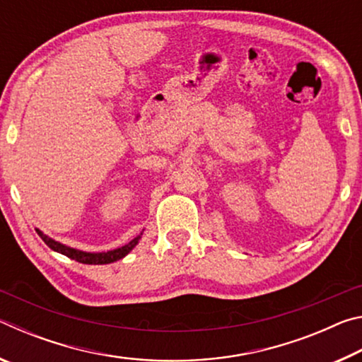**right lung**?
Wrapping results in <instances>:
<instances>
[{
	"label": "right lung",
	"mask_w": 362,
	"mask_h": 362,
	"mask_svg": "<svg viewBox=\"0 0 362 362\" xmlns=\"http://www.w3.org/2000/svg\"><path fill=\"white\" fill-rule=\"evenodd\" d=\"M38 231V235L41 236V240L45 241L49 247L52 250H56L59 254H64L66 257H70V259L76 260L79 263H86V265H105V263H112L122 259V257H126L127 254L131 252V250L137 246V243L140 240V236L134 238L131 243H127L126 246L118 247V249H113V250H108V252H83V250H78V249H73L65 246V244H60L57 241L51 240V238H47L45 233Z\"/></svg>",
	"instance_id": "right-lung-1"
}]
</instances>
